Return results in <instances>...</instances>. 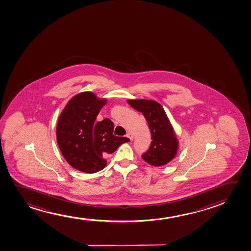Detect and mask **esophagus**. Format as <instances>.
I'll return each mask as SVG.
<instances>
[{
    "label": "esophagus",
    "mask_w": 251,
    "mask_h": 251,
    "mask_svg": "<svg viewBox=\"0 0 251 251\" xmlns=\"http://www.w3.org/2000/svg\"><path fill=\"white\" fill-rule=\"evenodd\" d=\"M126 137H127L131 141H132L133 140V138H134V137H133V134L132 133H131V132H128L127 134H126Z\"/></svg>",
    "instance_id": "34e87169"
}]
</instances>
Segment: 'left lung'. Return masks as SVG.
Wrapping results in <instances>:
<instances>
[{"label": "left lung", "instance_id": "8db88e82", "mask_svg": "<svg viewBox=\"0 0 251 251\" xmlns=\"http://www.w3.org/2000/svg\"><path fill=\"white\" fill-rule=\"evenodd\" d=\"M128 103L143 113L151 133V144L142 158L152 166L170 163L176 155L178 141L163 106L151 100H129Z\"/></svg>", "mask_w": 251, "mask_h": 251}]
</instances>
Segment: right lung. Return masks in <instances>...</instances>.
<instances>
[{"label": "right lung", "mask_w": 251, "mask_h": 251, "mask_svg": "<svg viewBox=\"0 0 251 251\" xmlns=\"http://www.w3.org/2000/svg\"><path fill=\"white\" fill-rule=\"evenodd\" d=\"M106 103L92 92L75 96L61 113L57 126L58 147L68 163L85 173H96L106 165V155L130 139L113 134L109 119L96 122Z\"/></svg>", "instance_id": "right-lung-1"}]
</instances>
